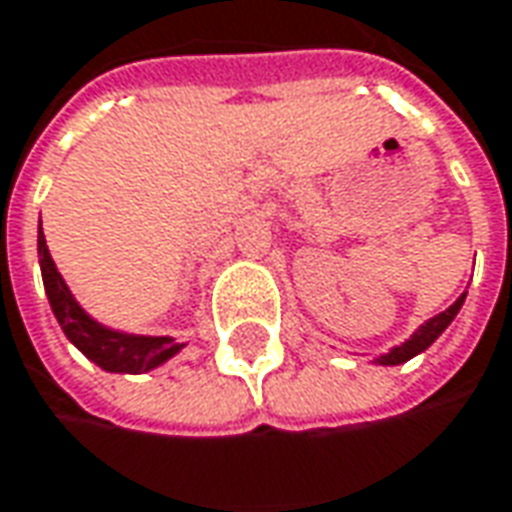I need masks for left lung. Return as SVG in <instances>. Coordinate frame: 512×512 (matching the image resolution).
I'll return each instance as SVG.
<instances>
[{
	"mask_svg": "<svg viewBox=\"0 0 512 512\" xmlns=\"http://www.w3.org/2000/svg\"><path fill=\"white\" fill-rule=\"evenodd\" d=\"M463 301H465V292H463V295H460V298H457V301L451 303L446 312H440V315L429 317L424 326L415 331V334H412L407 343L396 345V348H393L390 354H384V357H379V359H376V362H379V365H401V362H407V359H412V357H415V354H421V351H426V348L435 343L440 334L446 331V326H449L451 320L457 317V312H460V306H463Z\"/></svg>",
	"mask_w": 512,
	"mask_h": 512,
	"instance_id": "obj_1",
	"label": "left lung"
}]
</instances>
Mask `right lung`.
Here are the masks:
<instances>
[{"label":"right lung","mask_w":512,"mask_h":512,"mask_svg":"<svg viewBox=\"0 0 512 512\" xmlns=\"http://www.w3.org/2000/svg\"><path fill=\"white\" fill-rule=\"evenodd\" d=\"M38 256H41V276L47 290L49 306L61 323L63 334L72 340L94 365L111 373H144L158 365H164L169 357H175L183 343H175L172 337H136V334H119L94 323L91 317L77 306L69 287L63 284L58 267L52 262L47 250L44 231H38Z\"/></svg>","instance_id":"1"}]
</instances>
